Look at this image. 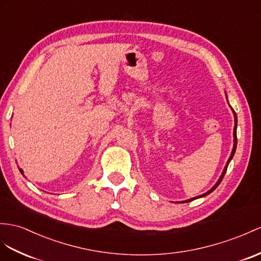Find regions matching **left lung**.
Instances as JSON below:
<instances>
[{"label": "left lung", "instance_id": "1", "mask_svg": "<svg viewBox=\"0 0 261 261\" xmlns=\"http://www.w3.org/2000/svg\"><path fill=\"white\" fill-rule=\"evenodd\" d=\"M226 97H227V94H226ZM230 106V105H229ZM232 110V109H231ZM232 113H233V117H234V127H233V147H232V150H231V154H230V157L228 158V161H227V163H226V166H225V168H224V170H222V173H221V175H220V177H219V179L217 180V182L215 184V185L208 190L207 193H205V194H202V195H199V196H197V197H194V198H190V199H187V200H184V201H180V202H189V201H192V200H194V199H197V198H201V197H205V196H207V195H209L211 193H213L214 190L218 187V185L220 184V181L222 180V178H224V176H225V174H226V170H227V167H228V165H229V163H230V161L232 160V157H233V155H234V151H236V148H237V115H236V113H234V111L232 110Z\"/></svg>", "mask_w": 261, "mask_h": 261}]
</instances>
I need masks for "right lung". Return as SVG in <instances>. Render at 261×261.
I'll use <instances>...</instances> for the list:
<instances>
[{
    "label": "right lung",
    "mask_w": 261,
    "mask_h": 261,
    "mask_svg": "<svg viewBox=\"0 0 261 261\" xmlns=\"http://www.w3.org/2000/svg\"><path fill=\"white\" fill-rule=\"evenodd\" d=\"M18 169H20V171H21V173H22V175H23V170H22L21 168H18Z\"/></svg>",
    "instance_id": "1"
}]
</instances>
